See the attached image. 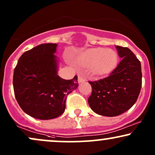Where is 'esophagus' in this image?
Segmentation results:
<instances>
[{"instance_id":"obj_1","label":"esophagus","mask_w":155,"mask_h":155,"mask_svg":"<svg viewBox=\"0 0 155 155\" xmlns=\"http://www.w3.org/2000/svg\"><path fill=\"white\" fill-rule=\"evenodd\" d=\"M84 81V76L81 75H79V76H78V82L82 83Z\"/></svg>"}]
</instances>
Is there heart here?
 <instances>
[{"mask_svg":"<svg viewBox=\"0 0 155 155\" xmlns=\"http://www.w3.org/2000/svg\"><path fill=\"white\" fill-rule=\"evenodd\" d=\"M75 61L80 66L88 67L92 75L102 76L114 70L118 63V56L113 49L92 48L80 53Z\"/></svg>","mask_w":155,"mask_h":155,"instance_id":"1","label":"heart"}]
</instances>
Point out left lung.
Wrapping results in <instances>:
<instances>
[{
    "mask_svg": "<svg viewBox=\"0 0 155 155\" xmlns=\"http://www.w3.org/2000/svg\"><path fill=\"white\" fill-rule=\"evenodd\" d=\"M118 66L109 76L89 81L92 94L88 99L91 109L103 116H117L129 110L137 102L141 88V63L128 48L116 46Z\"/></svg>",
    "mask_w": 155,
    "mask_h": 155,
    "instance_id": "1",
    "label": "left lung"
}]
</instances>
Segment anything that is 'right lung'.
Returning a JSON list of instances; mask_svg holds the SVG:
<instances>
[{"instance_id": "add662e5", "label": "right lung", "mask_w": 155, "mask_h": 155, "mask_svg": "<svg viewBox=\"0 0 155 155\" xmlns=\"http://www.w3.org/2000/svg\"><path fill=\"white\" fill-rule=\"evenodd\" d=\"M57 45L42 44L24 52L15 67V97L24 113L35 118L49 120L63 114L67 95L78 87L77 76L66 80L58 75Z\"/></svg>"}]
</instances>
